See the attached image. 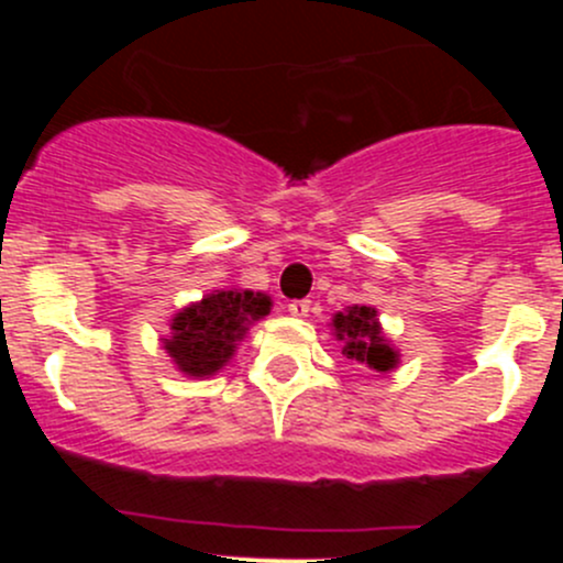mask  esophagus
I'll return each mask as SVG.
<instances>
[{
  "label": "esophagus",
  "mask_w": 563,
  "mask_h": 563,
  "mask_svg": "<svg viewBox=\"0 0 563 563\" xmlns=\"http://www.w3.org/2000/svg\"><path fill=\"white\" fill-rule=\"evenodd\" d=\"M288 313L291 316H308L310 313V299H294V302H288Z\"/></svg>",
  "instance_id": "34e87169"
}]
</instances>
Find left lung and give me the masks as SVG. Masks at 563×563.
<instances>
[{
  "instance_id": "left-lung-1",
  "label": "left lung",
  "mask_w": 563,
  "mask_h": 563,
  "mask_svg": "<svg viewBox=\"0 0 563 563\" xmlns=\"http://www.w3.org/2000/svg\"><path fill=\"white\" fill-rule=\"evenodd\" d=\"M334 338L343 343L345 360L362 362L378 373H387L397 365V351L391 349L389 340L384 338L382 323L376 318V308L367 305H354V308L334 313L332 318Z\"/></svg>"
}]
</instances>
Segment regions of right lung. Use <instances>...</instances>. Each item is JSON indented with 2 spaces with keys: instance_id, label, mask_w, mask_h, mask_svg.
<instances>
[{
  "instance_id": "obj_1",
  "label": "right lung",
  "mask_w": 563,
  "mask_h": 563,
  "mask_svg": "<svg viewBox=\"0 0 563 563\" xmlns=\"http://www.w3.org/2000/svg\"><path fill=\"white\" fill-rule=\"evenodd\" d=\"M269 310L272 299L261 291H212L172 318V334L163 338V349L185 376H214L234 356L247 329Z\"/></svg>"
}]
</instances>
